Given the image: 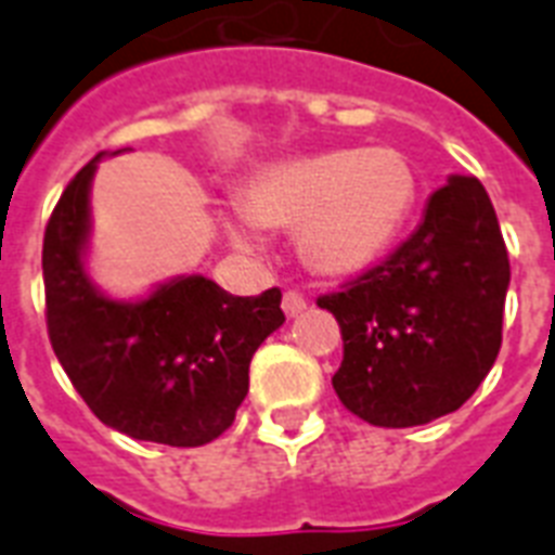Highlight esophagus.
<instances>
[{"instance_id":"obj_1","label":"esophagus","mask_w":555,"mask_h":555,"mask_svg":"<svg viewBox=\"0 0 555 555\" xmlns=\"http://www.w3.org/2000/svg\"><path fill=\"white\" fill-rule=\"evenodd\" d=\"M304 309H307V298H304L298 289L283 292V312H286V315L295 318L298 312H304Z\"/></svg>"}]
</instances>
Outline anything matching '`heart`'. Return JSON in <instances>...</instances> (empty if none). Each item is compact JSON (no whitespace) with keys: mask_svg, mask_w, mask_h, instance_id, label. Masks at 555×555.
<instances>
[{"mask_svg":"<svg viewBox=\"0 0 555 555\" xmlns=\"http://www.w3.org/2000/svg\"><path fill=\"white\" fill-rule=\"evenodd\" d=\"M416 199V176L390 147L330 150L260 170L243 191L255 225L298 231V248L315 272L356 274L379 260ZM240 246L255 237L229 222Z\"/></svg>","mask_w":555,"mask_h":555,"instance_id":"obj_1","label":"heart"}]
</instances>
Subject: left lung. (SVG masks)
Returning a JSON list of instances; mask_svg holds the SVG:
<instances>
[{
	"mask_svg": "<svg viewBox=\"0 0 555 555\" xmlns=\"http://www.w3.org/2000/svg\"><path fill=\"white\" fill-rule=\"evenodd\" d=\"M506 286L509 257L487 188L452 176L402 246L318 298L341 326V405L379 428L457 411L498 359Z\"/></svg>",
	"mask_w": 555,
	"mask_h": 555,
	"instance_id": "obj_1",
	"label": "left lung"
}]
</instances>
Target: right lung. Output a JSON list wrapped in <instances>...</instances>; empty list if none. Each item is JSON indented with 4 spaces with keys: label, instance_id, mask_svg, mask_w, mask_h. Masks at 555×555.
Wrapping results in <instances>:
<instances>
[{
    "label": "right lung",
    "instance_id": "obj_1",
    "mask_svg": "<svg viewBox=\"0 0 555 555\" xmlns=\"http://www.w3.org/2000/svg\"><path fill=\"white\" fill-rule=\"evenodd\" d=\"M98 158L66 184L42 237L51 347L101 423L132 440L205 446L234 423L251 356L286 321L281 289L237 298L191 274L139 304L101 295L83 272Z\"/></svg>",
    "mask_w": 555,
    "mask_h": 555
}]
</instances>
